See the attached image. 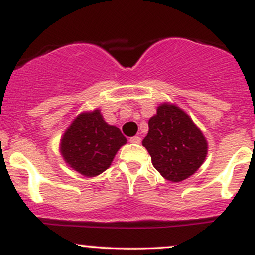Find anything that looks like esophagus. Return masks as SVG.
Instances as JSON below:
<instances>
[{
  "mask_svg": "<svg viewBox=\"0 0 255 255\" xmlns=\"http://www.w3.org/2000/svg\"><path fill=\"white\" fill-rule=\"evenodd\" d=\"M129 141L131 144H140V142H141V139H140V136H133L130 137Z\"/></svg>",
  "mask_w": 255,
  "mask_h": 255,
  "instance_id": "obj_1",
  "label": "esophagus"
}]
</instances>
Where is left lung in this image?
Returning a JSON list of instances; mask_svg holds the SVG:
<instances>
[{
  "label": "left lung",
  "mask_w": 255,
  "mask_h": 255,
  "mask_svg": "<svg viewBox=\"0 0 255 255\" xmlns=\"http://www.w3.org/2000/svg\"><path fill=\"white\" fill-rule=\"evenodd\" d=\"M142 145L152 164L171 182L186 180L200 168L207 142L191 118L176 105L162 104L148 120V133Z\"/></svg>",
  "instance_id": "1"
}]
</instances>
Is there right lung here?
Segmentation results:
<instances>
[{
    "label": "right lung",
    "mask_w": 255,
    "mask_h": 255,
    "mask_svg": "<svg viewBox=\"0 0 255 255\" xmlns=\"http://www.w3.org/2000/svg\"><path fill=\"white\" fill-rule=\"evenodd\" d=\"M127 142L115 126L108 125L99 110L79 115L61 140V153L75 171L97 176L109 168L116 152Z\"/></svg>",
    "instance_id": "right-lung-1"
}]
</instances>
